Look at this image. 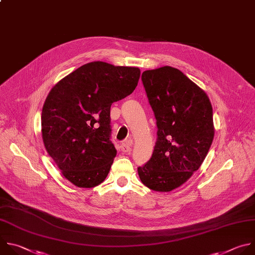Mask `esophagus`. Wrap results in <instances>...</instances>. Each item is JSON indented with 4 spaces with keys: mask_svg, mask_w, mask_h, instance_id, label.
I'll return each mask as SVG.
<instances>
[{
    "mask_svg": "<svg viewBox=\"0 0 255 255\" xmlns=\"http://www.w3.org/2000/svg\"><path fill=\"white\" fill-rule=\"evenodd\" d=\"M131 140L130 139H128V140H126L122 145H121V147H122V150L124 151V152H126V154H128V152H130V150H131Z\"/></svg>",
    "mask_w": 255,
    "mask_h": 255,
    "instance_id": "esophagus-1",
    "label": "esophagus"
}]
</instances>
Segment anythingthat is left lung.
I'll return each mask as SVG.
<instances>
[{
    "label": "left lung",
    "mask_w": 255,
    "mask_h": 255,
    "mask_svg": "<svg viewBox=\"0 0 255 255\" xmlns=\"http://www.w3.org/2000/svg\"><path fill=\"white\" fill-rule=\"evenodd\" d=\"M158 127L150 160L137 168L150 190L170 192L187 182L204 162L214 138L213 111L206 92L171 66L141 74Z\"/></svg>",
    "instance_id": "8db88e82"
}]
</instances>
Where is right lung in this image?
Instances as JSON below:
<instances>
[{
    "label": "right lung",
    "instance_id": "1",
    "mask_svg": "<svg viewBox=\"0 0 255 255\" xmlns=\"http://www.w3.org/2000/svg\"><path fill=\"white\" fill-rule=\"evenodd\" d=\"M137 67L94 61L50 90L41 115L42 138L62 175L79 188L108 177L117 149L111 138V107L137 85Z\"/></svg>",
    "mask_w": 255,
    "mask_h": 255
}]
</instances>
